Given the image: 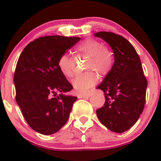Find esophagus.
<instances>
[{"instance_id":"1","label":"esophagus","mask_w":161,"mask_h":161,"mask_svg":"<svg viewBox=\"0 0 161 161\" xmlns=\"http://www.w3.org/2000/svg\"><path fill=\"white\" fill-rule=\"evenodd\" d=\"M90 97V95L89 93H83V94H78V97L79 98H89Z\"/></svg>"}]
</instances>
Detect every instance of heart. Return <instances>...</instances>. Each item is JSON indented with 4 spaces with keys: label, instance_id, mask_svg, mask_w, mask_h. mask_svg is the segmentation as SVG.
<instances>
[{
    "label": "heart",
    "instance_id": "obj_1",
    "mask_svg": "<svg viewBox=\"0 0 161 161\" xmlns=\"http://www.w3.org/2000/svg\"><path fill=\"white\" fill-rule=\"evenodd\" d=\"M77 50L90 57L86 64V70L96 71L100 75H106L111 70L114 61L112 53L108 48L103 47L98 40L86 39L77 47ZM58 65L66 77L73 75L72 64L69 54L64 53L61 55L58 59ZM97 82V75L92 71H88L76 75L71 81V84L76 91L84 92L93 86Z\"/></svg>",
    "mask_w": 161,
    "mask_h": 161
}]
</instances>
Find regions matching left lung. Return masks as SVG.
<instances>
[{
    "instance_id": "8db88e82",
    "label": "left lung",
    "mask_w": 161,
    "mask_h": 161,
    "mask_svg": "<svg viewBox=\"0 0 161 161\" xmlns=\"http://www.w3.org/2000/svg\"><path fill=\"white\" fill-rule=\"evenodd\" d=\"M94 36L107 42L114 56L111 70L97 87L103 91L106 100L97 110V115L109 130L124 132L136 124L142 113L147 80L137 52L125 38L110 32H99Z\"/></svg>"
}]
</instances>
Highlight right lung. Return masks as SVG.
<instances>
[{
  "instance_id": "add662e5",
  "label": "right lung",
  "mask_w": 161,
  "mask_h": 161,
  "mask_svg": "<svg viewBox=\"0 0 161 161\" xmlns=\"http://www.w3.org/2000/svg\"><path fill=\"white\" fill-rule=\"evenodd\" d=\"M80 37L48 36L29 43L19 56L14 75L15 100L34 131L57 132L65 125L77 100L64 95L73 89L58 65L60 57ZM57 92L61 93L56 97Z\"/></svg>"
}]
</instances>
